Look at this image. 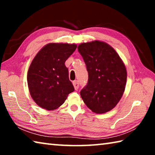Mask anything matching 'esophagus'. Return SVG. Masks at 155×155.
Here are the masks:
<instances>
[{
    "instance_id": "esophagus-1",
    "label": "esophagus",
    "mask_w": 155,
    "mask_h": 155,
    "mask_svg": "<svg viewBox=\"0 0 155 155\" xmlns=\"http://www.w3.org/2000/svg\"><path fill=\"white\" fill-rule=\"evenodd\" d=\"M73 85H74L75 90H78V87H79V85H78V82L77 81H73Z\"/></svg>"
}]
</instances>
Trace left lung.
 Listing matches in <instances>:
<instances>
[{
    "mask_svg": "<svg viewBox=\"0 0 155 155\" xmlns=\"http://www.w3.org/2000/svg\"><path fill=\"white\" fill-rule=\"evenodd\" d=\"M78 51L88 72L87 85L81 96L96 114L111 111L121 99L127 83L125 65L116 51L104 41L82 43Z\"/></svg>",
    "mask_w": 155,
    "mask_h": 155,
    "instance_id": "8db88e82",
    "label": "left lung"
}]
</instances>
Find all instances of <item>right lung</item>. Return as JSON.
Here are the masks:
<instances>
[{
  "label": "right lung",
  "mask_w": 155,
  "mask_h": 155,
  "mask_svg": "<svg viewBox=\"0 0 155 155\" xmlns=\"http://www.w3.org/2000/svg\"><path fill=\"white\" fill-rule=\"evenodd\" d=\"M74 44L50 43L38 52L27 74L31 96L38 106L54 110L74 91L65 62L77 48Z\"/></svg>",
  "instance_id": "obj_1"
}]
</instances>
